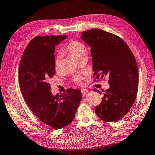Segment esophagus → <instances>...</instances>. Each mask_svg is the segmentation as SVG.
Listing matches in <instances>:
<instances>
[{"label":"esophagus","mask_w":155,"mask_h":155,"mask_svg":"<svg viewBox=\"0 0 155 155\" xmlns=\"http://www.w3.org/2000/svg\"><path fill=\"white\" fill-rule=\"evenodd\" d=\"M81 95H83V96H84L85 95H86L87 93H88V91L87 90H81Z\"/></svg>","instance_id":"esophagus-1"}]
</instances>
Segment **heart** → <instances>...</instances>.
I'll return each instance as SVG.
<instances>
[{"label": "heart", "instance_id": "1", "mask_svg": "<svg viewBox=\"0 0 155 155\" xmlns=\"http://www.w3.org/2000/svg\"><path fill=\"white\" fill-rule=\"evenodd\" d=\"M64 53H68L73 56L77 60L80 61L84 57H87L88 48L87 46L81 42L75 40H71L65 45L64 48ZM54 66L56 71H59L61 68V58L60 57H57L55 60ZM74 80L79 85L84 84L85 82V79L83 77L76 75L74 77Z\"/></svg>", "mask_w": 155, "mask_h": 155}]
</instances>
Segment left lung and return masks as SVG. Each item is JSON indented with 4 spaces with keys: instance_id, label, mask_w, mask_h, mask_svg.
<instances>
[{
    "instance_id": "left-lung-1",
    "label": "left lung",
    "mask_w": 155,
    "mask_h": 155,
    "mask_svg": "<svg viewBox=\"0 0 155 155\" xmlns=\"http://www.w3.org/2000/svg\"><path fill=\"white\" fill-rule=\"evenodd\" d=\"M81 38L91 47L94 75L97 79L100 75L108 78L110 88L95 108L96 114L105 121H117L127 114L137 95L139 77L135 58L120 37L103 30L85 31Z\"/></svg>"
}]
</instances>
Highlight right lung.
Returning a JSON list of instances; mask_svg holds the SVG:
<instances>
[{
	"label": "right lung",
	"instance_id": "add662e5",
	"mask_svg": "<svg viewBox=\"0 0 155 155\" xmlns=\"http://www.w3.org/2000/svg\"><path fill=\"white\" fill-rule=\"evenodd\" d=\"M68 36H38L28 43L20 61L18 81L26 104L45 125L55 130L73 121L81 99L80 90L51 94L50 78L55 74V48Z\"/></svg>",
	"mask_w": 155,
	"mask_h": 155
}]
</instances>
